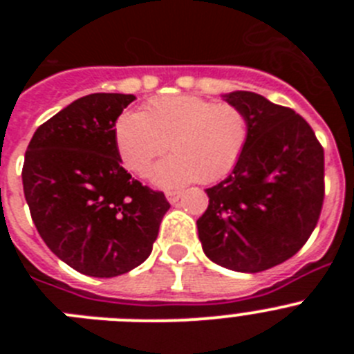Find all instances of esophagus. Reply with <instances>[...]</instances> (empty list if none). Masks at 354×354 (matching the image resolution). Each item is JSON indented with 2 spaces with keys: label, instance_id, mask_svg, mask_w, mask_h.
Masks as SVG:
<instances>
[{
  "label": "esophagus",
  "instance_id": "esophagus-1",
  "mask_svg": "<svg viewBox=\"0 0 354 354\" xmlns=\"http://www.w3.org/2000/svg\"><path fill=\"white\" fill-rule=\"evenodd\" d=\"M167 198L170 204H175V202H179L180 192H167Z\"/></svg>",
  "mask_w": 354,
  "mask_h": 354
}]
</instances>
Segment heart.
<instances>
[{"instance_id":"heart-1","label":"heart","mask_w":354,"mask_h":354,"mask_svg":"<svg viewBox=\"0 0 354 354\" xmlns=\"http://www.w3.org/2000/svg\"><path fill=\"white\" fill-rule=\"evenodd\" d=\"M248 138L250 120L243 109L196 95L159 97L142 113H122L115 124L118 154L134 174H145L170 147L174 156L150 171L162 187L223 179L239 162Z\"/></svg>"}]
</instances>
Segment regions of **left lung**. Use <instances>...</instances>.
I'll list each match as a JSON object with an SVG mask.
<instances>
[{
  "mask_svg": "<svg viewBox=\"0 0 354 354\" xmlns=\"http://www.w3.org/2000/svg\"><path fill=\"white\" fill-rule=\"evenodd\" d=\"M250 120V138L232 174L207 187L196 220L204 253L227 270L259 273L299 252L324 200V150L294 109L253 92L227 93Z\"/></svg>",
  "mask_w": 354,
  "mask_h": 354,
  "instance_id": "1",
  "label": "left lung"
}]
</instances>
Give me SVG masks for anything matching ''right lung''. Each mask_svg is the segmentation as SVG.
I'll return each instance as SVG.
<instances>
[{
    "instance_id": "1",
    "label": "right lung",
    "mask_w": 354,
    "mask_h": 354,
    "mask_svg": "<svg viewBox=\"0 0 354 354\" xmlns=\"http://www.w3.org/2000/svg\"><path fill=\"white\" fill-rule=\"evenodd\" d=\"M134 99L81 97L44 122L24 156V198L40 237L88 277H118L145 262L170 209L165 193L122 167L115 124Z\"/></svg>"
}]
</instances>
